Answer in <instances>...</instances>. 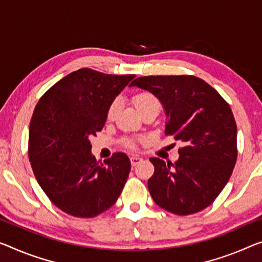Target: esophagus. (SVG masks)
<instances>
[{
    "label": "esophagus",
    "instance_id": "esophagus-1",
    "mask_svg": "<svg viewBox=\"0 0 262 262\" xmlns=\"http://www.w3.org/2000/svg\"><path fill=\"white\" fill-rule=\"evenodd\" d=\"M130 160H131V164H132V166H136V165H138L140 162H142V158H140V157H138V156H132L131 158H130Z\"/></svg>",
    "mask_w": 262,
    "mask_h": 262
}]
</instances>
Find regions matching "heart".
Instances as JSON below:
<instances>
[{
	"mask_svg": "<svg viewBox=\"0 0 262 262\" xmlns=\"http://www.w3.org/2000/svg\"><path fill=\"white\" fill-rule=\"evenodd\" d=\"M134 102H135L136 107L139 110V112L143 111L144 108L151 106V105H159L158 99H157L154 95L150 94V92H139V94L135 95ZM117 110H118V100L116 99L110 104V106H108V108H107V112H106L107 119L114 118ZM125 143H126L127 146H130V147L135 146V144H134V142H132V140H126Z\"/></svg>",
	"mask_w": 262,
	"mask_h": 262,
	"instance_id": "obj_1",
	"label": "heart"
}]
</instances>
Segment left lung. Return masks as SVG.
<instances>
[{
  "label": "left lung",
  "instance_id": "obj_1",
  "mask_svg": "<svg viewBox=\"0 0 262 262\" xmlns=\"http://www.w3.org/2000/svg\"><path fill=\"white\" fill-rule=\"evenodd\" d=\"M130 86L155 95L166 115L165 135L185 146L176 163L151 158L147 187L159 207L178 215L196 213L223 191L236 162V124L218 91L194 76H146Z\"/></svg>",
  "mask_w": 262,
  "mask_h": 262
}]
</instances>
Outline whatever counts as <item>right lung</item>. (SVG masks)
Masks as SVG:
<instances>
[{"label":"right lung","instance_id":"obj_1","mask_svg":"<svg viewBox=\"0 0 262 262\" xmlns=\"http://www.w3.org/2000/svg\"><path fill=\"white\" fill-rule=\"evenodd\" d=\"M135 75L83 68L54 84L39 99L29 127V160L44 193L68 214L94 218L117 201L131 163L118 152L104 163L90 137L106 122L110 104Z\"/></svg>","mask_w":262,"mask_h":262}]
</instances>
